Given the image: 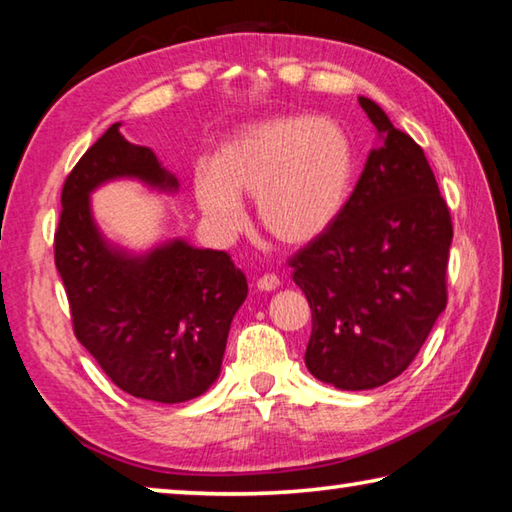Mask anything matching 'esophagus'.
Wrapping results in <instances>:
<instances>
[{
    "mask_svg": "<svg viewBox=\"0 0 512 512\" xmlns=\"http://www.w3.org/2000/svg\"><path fill=\"white\" fill-rule=\"evenodd\" d=\"M277 287H280V277L273 275V273H266L257 280V289L259 291H275Z\"/></svg>",
    "mask_w": 512,
    "mask_h": 512,
    "instance_id": "obj_1",
    "label": "esophagus"
}]
</instances>
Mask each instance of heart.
Returning a JSON list of instances; mask_svg holds the SVG:
<instances>
[{"label": "heart", "instance_id": "heart-1", "mask_svg": "<svg viewBox=\"0 0 512 512\" xmlns=\"http://www.w3.org/2000/svg\"><path fill=\"white\" fill-rule=\"evenodd\" d=\"M354 158L348 135L314 117H282L246 128L223 146L216 164H198L194 194L223 237L246 228L239 194L257 198L262 228L302 246L334 223L348 196Z\"/></svg>", "mask_w": 512, "mask_h": 512}]
</instances>
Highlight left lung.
<instances>
[{
	"mask_svg": "<svg viewBox=\"0 0 512 512\" xmlns=\"http://www.w3.org/2000/svg\"><path fill=\"white\" fill-rule=\"evenodd\" d=\"M384 137L334 223L289 257L311 307L305 363L343 391H368L411 366L447 307L454 225L418 144L359 97Z\"/></svg>",
	"mask_w": 512,
	"mask_h": 512,
	"instance_id": "1",
	"label": "left lung"
}]
</instances>
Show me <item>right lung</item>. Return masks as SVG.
<instances>
[{
    "mask_svg": "<svg viewBox=\"0 0 512 512\" xmlns=\"http://www.w3.org/2000/svg\"><path fill=\"white\" fill-rule=\"evenodd\" d=\"M135 176L176 187L151 149L128 142L121 121L94 142L65 178L54 262L74 336L110 381L133 397L178 404L212 386L246 275L223 250L173 241L144 257L108 246L88 194L103 180Z\"/></svg>",
    "mask_w": 512,
    "mask_h": 512,
    "instance_id": "add662e5",
    "label": "right lung"
}]
</instances>
